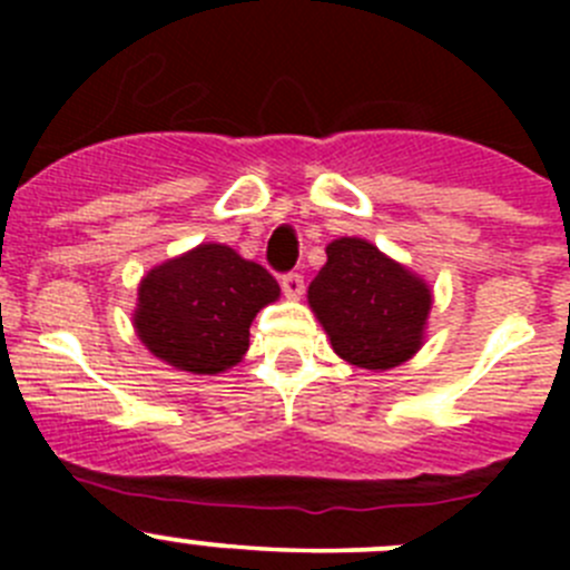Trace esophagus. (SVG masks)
<instances>
[{
    "label": "esophagus",
    "mask_w": 570,
    "mask_h": 570,
    "mask_svg": "<svg viewBox=\"0 0 570 570\" xmlns=\"http://www.w3.org/2000/svg\"><path fill=\"white\" fill-rule=\"evenodd\" d=\"M281 289H284V295L289 297V301H301L303 289H306V284H303V275L286 273L284 278H281Z\"/></svg>",
    "instance_id": "obj_1"
}]
</instances>
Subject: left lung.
<instances>
[{
    "instance_id": "obj_1",
    "label": "left lung",
    "mask_w": 570,
    "mask_h": 570,
    "mask_svg": "<svg viewBox=\"0 0 570 570\" xmlns=\"http://www.w3.org/2000/svg\"><path fill=\"white\" fill-rule=\"evenodd\" d=\"M308 286V306L338 358L361 370H392L424 342L430 286L358 237L333 239Z\"/></svg>"
}]
</instances>
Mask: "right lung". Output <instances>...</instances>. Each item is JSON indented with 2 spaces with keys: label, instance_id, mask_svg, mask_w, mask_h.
<instances>
[{
  "label": "right lung",
  "instance_id": "add662e5",
  "mask_svg": "<svg viewBox=\"0 0 570 570\" xmlns=\"http://www.w3.org/2000/svg\"><path fill=\"white\" fill-rule=\"evenodd\" d=\"M278 295V281L262 264L206 243L140 281L135 331L165 364L217 375L243 361L253 317Z\"/></svg>",
  "mask_w": 570,
  "mask_h": 570
}]
</instances>
